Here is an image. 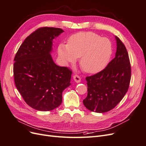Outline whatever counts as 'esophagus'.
Instances as JSON below:
<instances>
[{
	"instance_id": "esophagus-1",
	"label": "esophagus",
	"mask_w": 146,
	"mask_h": 146,
	"mask_svg": "<svg viewBox=\"0 0 146 146\" xmlns=\"http://www.w3.org/2000/svg\"><path fill=\"white\" fill-rule=\"evenodd\" d=\"M73 78H74V81L76 82H77V83H79V82H81V78H80V77L79 76H78V75H77V74L74 75V76H73Z\"/></svg>"
}]
</instances>
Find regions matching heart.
Listing matches in <instances>:
<instances>
[{"label": "heart", "instance_id": "b5f03b06", "mask_svg": "<svg viewBox=\"0 0 146 146\" xmlns=\"http://www.w3.org/2000/svg\"><path fill=\"white\" fill-rule=\"evenodd\" d=\"M58 55L65 63L76 62L80 58V65L84 71L95 74L107 65L112 54L111 43L92 32L72 35L68 44L61 43L58 47Z\"/></svg>", "mask_w": 146, "mask_h": 146}]
</instances>
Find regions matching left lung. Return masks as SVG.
Instances as JSON below:
<instances>
[{"mask_svg":"<svg viewBox=\"0 0 146 146\" xmlns=\"http://www.w3.org/2000/svg\"><path fill=\"white\" fill-rule=\"evenodd\" d=\"M116 56L106 68L93 76L86 77L88 95L83 102L91 111L105 113L120 102L129 90L131 65L126 47L116 36Z\"/></svg>","mask_w":146,"mask_h":146,"instance_id":"left-lung-1","label":"left lung"}]
</instances>
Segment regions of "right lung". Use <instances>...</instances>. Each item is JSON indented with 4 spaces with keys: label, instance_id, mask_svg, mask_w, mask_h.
Segmentation results:
<instances>
[{
    "label": "right lung",
    "instance_id": "1",
    "mask_svg": "<svg viewBox=\"0 0 146 146\" xmlns=\"http://www.w3.org/2000/svg\"><path fill=\"white\" fill-rule=\"evenodd\" d=\"M64 31L41 27L25 38L16 54L13 74L17 90L27 104L39 111H51L62 102L70 85L72 70L57 66L50 52L53 39Z\"/></svg>",
    "mask_w": 146,
    "mask_h": 146
}]
</instances>
